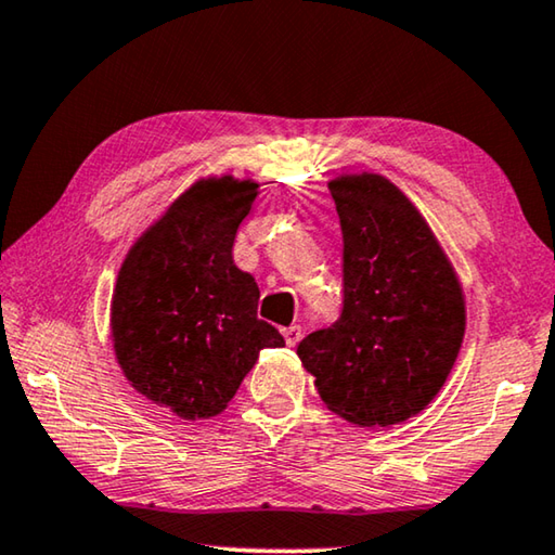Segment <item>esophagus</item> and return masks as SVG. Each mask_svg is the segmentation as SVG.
I'll return each instance as SVG.
<instances>
[{
	"mask_svg": "<svg viewBox=\"0 0 555 555\" xmlns=\"http://www.w3.org/2000/svg\"><path fill=\"white\" fill-rule=\"evenodd\" d=\"M281 333H284V340H286L288 347H296L298 340H300V335H304V331H300V325H288Z\"/></svg>",
	"mask_w": 555,
	"mask_h": 555,
	"instance_id": "1",
	"label": "esophagus"
}]
</instances>
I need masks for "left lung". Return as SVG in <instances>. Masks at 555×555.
Segmentation results:
<instances>
[{"label":"left lung","mask_w":555,"mask_h":555,"mask_svg":"<svg viewBox=\"0 0 555 555\" xmlns=\"http://www.w3.org/2000/svg\"><path fill=\"white\" fill-rule=\"evenodd\" d=\"M343 230V313L296 354L335 416L389 428L443 389L465 335V294L421 210L387 176L327 181Z\"/></svg>","instance_id":"8db88e82"}]
</instances>
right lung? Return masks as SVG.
I'll list each match as a JSON object with an SVG mask.
<instances>
[{
	"label": "right lung",
	"mask_w": 555,
	"mask_h": 555,
	"mask_svg": "<svg viewBox=\"0 0 555 555\" xmlns=\"http://www.w3.org/2000/svg\"><path fill=\"white\" fill-rule=\"evenodd\" d=\"M259 183L198 178L131 244L109 306L112 350L131 389L183 421L228 409L264 347H284L257 318L259 286L232 259Z\"/></svg>",
	"instance_id": "add662e5"
}]
</instances>
